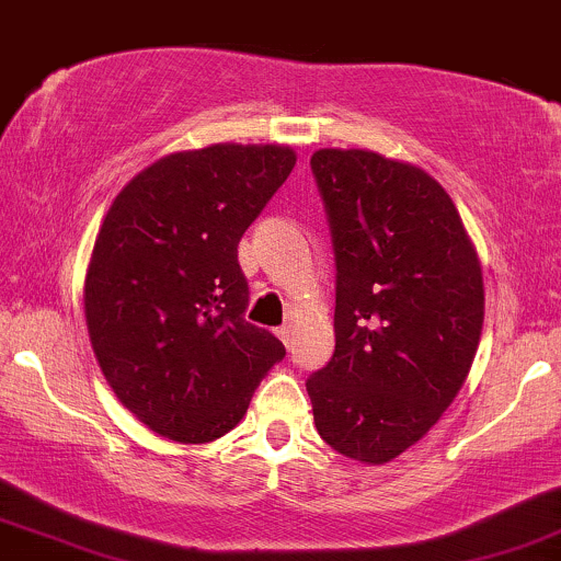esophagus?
I'll return each instance as SVG.
<instances>
[{"label": "esophagus", "instance_id": "34e87169", "mask_svg": "<svg viewBox=\"0 0 561 561\" xmlns=\"http://www.w3.org/2000/svg\"><path fill=\"white\" fill-rule=\"evenodd\" d=\"M276 334H279V340H282V343H285L287 347L293 345V334H295L293 324H285V327H279V330H276Z\"/></svg>", "mask_w": 561, "mask_h": 561}]
</instances>
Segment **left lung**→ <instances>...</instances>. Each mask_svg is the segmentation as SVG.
Masks as SVG:
<instances>
[{
  "instance_id": "8db88e82",
  "label": "left lung",
  "mask_w": 561,
  "mask_h": 561,
  "mask_svg": "<svg viewBox=\"0 0 561 561\" xmlns=\"http://www.w3.org/2000/svg\"><path fill=\"white\" fill-rule=\"evenodd\" d=\"M334 250V353L308 377L337 454L385 465L461 390L480 345L482 268L448 192L369 150L311 158Z\"/></svg>"
}]
</instances>
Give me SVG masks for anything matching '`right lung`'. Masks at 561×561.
Masks as SVG:
<instances>
[{"mask_svg": "<svg viewBox=\"0 0 561 561\" xmlns=\"http://www.w3.org/2000/svg\"><path fill=\"white\" fill-rule=\"evenodd\" d=\"M293 169L289 147L210 145L160 158L113 199L83 308L102 375L152 433L227 435L285 358L272 332L244 321L237 244Z\"/></svg>", "mask_w": 561, "mask_h": 561, "instance_id": "1", "label": "right lung"}]
</instances>
